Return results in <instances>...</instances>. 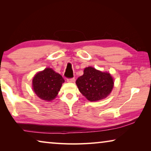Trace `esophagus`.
Returning a JSON list of instances; mask_svg holds the SVG:
<instances>
[{
    "label": "esophagus",
    "mask_w": 151,
    "mask_h": 151,
    "mask_svg": "<svg viewBox=\"0 0 151 151\" xmlns=\"http://www.w3.org/2000/svg\"><path fill=\"white\" fill-rule=\"evenodd\" d=\"M66 81L68 83H74L75 81V78H67L66 79Z\"/></svg>",
    "instance_id": "obj_1"
}]
</instances>
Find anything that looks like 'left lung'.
Instances as JSON below:
<instances>
[{"instance_id":"1","label":"left lung","mask_w":151,"mask_h":151,"mask_svg":"<svg viewBox=\"0 0 151 151\" xmlns=\"http://www.w3.org/2000/svg\"><path fill=\"white\" fill-rule=\"evenodd\" d=\"M76 84L82 94L91 102L105 99L114 86L113 78L109 73L91 66L85 68L83 75L77 78Z\"/></svg>"}]
</instances>
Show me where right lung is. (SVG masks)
I'll return each mask as SVG.
<instances>
[{
  "instance_id": "right-lung-1",
  "label": "right lung",
  "mask_w": 151,
  "mask_h": 151,
  "mask_svg": "<svg viewBox=\"0 0 151 151\" xmlns=\"http://www.w3.org/2000/svg\"><path fill=\"white\" fill-rule=\"evenodd\" d=\"M64 82L60 74L52 68H47L36 74L32 79V88L40 99L50 101L57 96Z\"/></svg>"
}]
</instances>
